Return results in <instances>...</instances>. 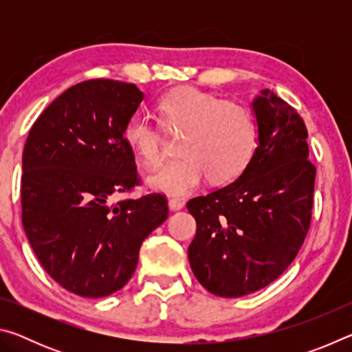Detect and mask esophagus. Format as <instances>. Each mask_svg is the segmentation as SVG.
I'll list each match as a JSON object with an SVG mask.
<instances>
[{"label": "esophagus", "instance_id": "1", "mask_svg": "<svg viewBox=\"0 0 352 352\" xmlns=\"http://www.w3.org/2000/svg\"><path fill=\"white\" fill-rule=\"evenodd\" d=\"M169 208L172 211H180L184 208V201L180 199H170L169 200Z\"/></svg>", "mask_w": 352, "mask_h": 352}]
</instances>
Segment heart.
Returning <instances> with one entry per match:
<instances>
[{
  "label": "heart",
  "mask_w": 352,
  "mask_h": 352,
  "mask_svg": "<svg viewBox=\"0 0 352 352\" xmlns=\"http://www.w3.org/2000/svg\"><path fill=\"white\" fill-rule=\"evenodd\" d=\"M166 129H180L182 155L148 175L153 189L168 195H186L208 180L223 184L243 174L258 147V124L245 107L222 100L192 87L172 90L158 100ZM124 140L147 168L163 158L162 127L135 113L124 126Z\"/></svg>",
  "instance_id": "1"
}]
</instances>
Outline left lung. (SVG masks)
<instances>
[{
    "mask_svg": "<svg viewBox=\"0 0 352 352\" xmlns=\"http://www.w3.org/2000/svg\"><path fill=\"white\" fill-rule=\"evenodd\" d=\"M258 147L228 186L190 199L197 233L190 269L212 295L253 294L294 262L311 226L315 166L307 129L294 107L270 90L253 100Z\"/></svg>",
    "mask_w": 352,
    "mask_h": 352,
    "instance_id": "left-lung-1",
    "label": "left lung"
}]
</instances>
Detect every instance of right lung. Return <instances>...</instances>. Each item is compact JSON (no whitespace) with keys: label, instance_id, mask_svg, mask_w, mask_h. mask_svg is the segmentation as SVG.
Wrapping results in <instances>:
<instances>
[{"label":"right lung","instance_id":"right-lung-1","mask_svg":"<svg viewBox=\"0 0 352 352\" xmlns=\"http://www.w3.org/2000/svg\"><path fill=\"white\" fill-rule=\"evenodd\" d=\"M144 94L91 79L68 88L34 122L23 151L21 220L47 275L71 294L100 298L132 278L142 241L168 219L152 192L110 205L140 184L124 126Z\"/></svg>","mask_w":352,"mask_h":352}]
</instances>
